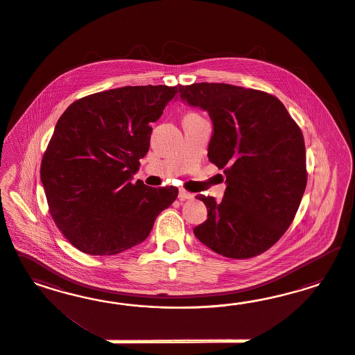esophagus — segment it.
I'll return each instance as SVG.
<instances>
[{
    "label": "esophagus",
    "mask_w": 355,
    "mask_h": 355,
    "mask_svg": "<svg viewBox=\"0 0 355 355\" xmlns=\"http://www.w3.org/2000/svg\"><path fill=\"white\" fill-rule=\"evenodd\" d=\"M178 198H180L181 200H184V199H193V193H189V191H186V190L181 189V190H180V193H178Z\"/></svg>",
    "instance_id": "obj_1"
}]
</instances>
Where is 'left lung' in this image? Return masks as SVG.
Wrapping results in <instances>:
<instances>
[{
  "label": "left lung",
  "instance_id": "left-lung-1",
  "mask_svg": "<svg viewBox=\"0 0 355 355\" xmlns=\"http://www.w3.org/2000/svg\"><path fill=\"white\" fill-rule=\"evenodd\" d=\"M181 98L209 113L208 159L226 175L223 200L196 195L208 218L195 236L230 259L258 257L291 226L307 184L300 126L279 98L225 83L178 86Z\"/></svg>",
  "mask_w": 355,
  "mask_h": 355
}]
</instances>
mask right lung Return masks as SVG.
I'll return each mask as SVG.
<instances>
[{"instance_id": "right-lung-1", "label": "right lung", "mask_w": 355, "mask_h": 355, "mask_svg": "<svg viewBox=\"0 0 355 355\" xmlns=\"http://www.w3.org/2000/svg\"><path fill=\"white\" fill-rule=\"evenodd\" d=\"M175 94L162 85L107 89L76 100L57 121L40 178L55 225L79 251L104 257L139 245L177 199L174 186L131 182L150 150V122Z\"/></svg>"}]
</instances>
